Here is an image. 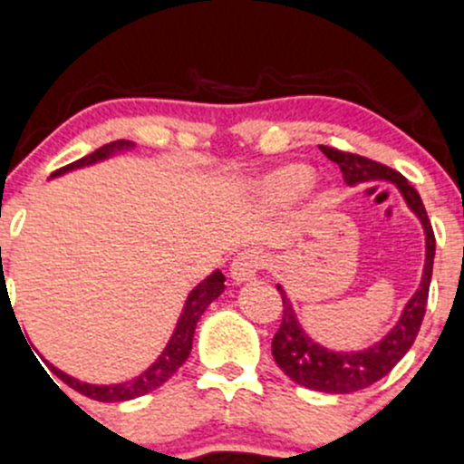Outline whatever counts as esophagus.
Instances as JSON below:
<instances>
[{
    "mask_svg": "<svg viewBox=\"0 0 464 464\" xmlns=\"http://www.w3.org/2000/svg\"><path fill=\"white\" fill-rule=\"evenodd\" d=\"M266 266V256L257 248H246V251L237 253L236 260L231 262V277L236 282L253 280L257 271Z\"/></svg>",
    "mask_w": 464,
    "mask_h": 464,
    "instance_id": "34e87169",
    "label": "esophagus"
}]
</instances>
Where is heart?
I'll return each instance as SVG.
<instances>
[{"label":"heart","mask_w":464,"mask_h":464,"mask_svg":"<svg viewBox=\"0 0 464 464\" xmlns=\"http://www.w3.org/2000/svg\"><path fill=\"white\" fill-rule=\"evenodd\" d=\"M314 179L315 173L306 164H286L265 179V191L276 202H291L309 191Z\"/></svg>","instance_id":"b5f03b06"}]
</instances>
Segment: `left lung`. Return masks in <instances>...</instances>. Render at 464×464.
<instances>
[{"mask_svg": "<svg viewBox=\"0 0 464 464\" xmlns=\"http://www.w3.org/2000/svg\"><path fill=\"white\" fill-rule=\"evenodd\" d=\"M320 150L331 162L338 164L344 175V182L349 187L369 182V179H384V182L396 184L407 207L416 213L422 228H425L427 256L420 286H418L416 294L411 295V300L402 309V315H400L396 326L380 343H375L369 349L331 351L322 347L315 340H311L300 326V322H297V315L285 289L277 285V291L282 295V324L277 334L273 335L271 344L273 360L277 362V367L289 375L294 382L306 389H314V392L353 393L384 378L402 360V355L411 349L413 340H416L418 331H420L422 318H425L433 256H436V237H433L431 222H429L420 195L398 170L373 162L369 158H362V155L331 149V146H320Z\"/></svg>", "mask_w": 464, "mask_h": 464, "instance_id": "left-lung-1", "label": "left lung"}]
</instances>
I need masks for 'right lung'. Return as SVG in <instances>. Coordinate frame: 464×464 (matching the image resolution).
Wrapping results in <instances>:
<instances>
[{"instance_id":"obj_1","label":"right lung","mask_w":464,"mask_h":464,"mask_svg":"<svg viewBox=\"0 0 464 464\" xmlns=\"http://www.w3.org/2000/svg\"><path fill=\"white\" fill-rule=\"evenodd\" d=\"M133 146L135 144L129 142V140H117V142L104 144L102 149L92 150L91 155H86V158L77 160V162L68 164V167H64V169H57L51 178L64 175V173H68V170L91 167V164L102 162V160L111 158V155L120 153V150L133 149ZM224 280H227V277L222 276V271H213L207 280H202L198 286H195V289L187 297V304H184L182 315H179L178 326H175L173 335H170L167 349L162 351V355H160V358L155 360V362L150 364L144 373H140L138 378L129 380V382L89 384V382H80V380L72 378V375L60 372V369L53 367V364H48V367H51V372L55 373L62 382H66L68 387L75 389V392H80V393H84V396H89L92 400H100V402H124V400H133V398L144 396V393L162 387L170 375L182 367L184 360L188 358V353H191V347H193V334H195V326H198V320L202 318V314L207 311V306L211 304V302L224 291Z\"/></svg>"}]
</instances>
